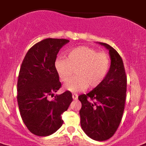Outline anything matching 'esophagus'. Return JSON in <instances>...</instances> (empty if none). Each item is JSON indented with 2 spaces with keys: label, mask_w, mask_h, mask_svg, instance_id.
I'll list each match as a JSON object with an SVG mask.
<instances>
[{
  "label": "esophagus",
  "mask_w": 146,
  "mask_h": 146,
  "mask_svg": "<svg viewBox=\"0 0 146 146\" xmlns=\"http://www.w3.org/2000/svg\"><path fill=\"white\" fill-rule=\"evenodd\" d=\"M78 95L77 94H72V98L74 100H77L78 99Z\"/></svg>",
  "instance_id": "esophagus-1"
}]
</instances>
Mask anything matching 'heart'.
<instances>
[{"label": "heart", "instance_id": "obj_1", "mask_svg": "<svg viewBox=\"0 0 146 146\" xmlns=\"http://www.w3.org/2000/svg\"><path fill=\"white\" fill-rule=\"evenodd\" d=\"M110 60L104 52L96 49L80 46L66 53V59L59 57L54 62V68L62 82L68 81L74 74L76 75L65 86L72 92H78L90 88H96L102 84L110 69Z\"/></svg>", "mask_w": 146, "mask_h": 146}]
</instances>
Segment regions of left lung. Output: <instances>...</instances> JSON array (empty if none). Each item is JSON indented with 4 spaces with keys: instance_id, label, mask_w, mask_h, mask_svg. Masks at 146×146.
<instances>
[{
    "instance_id": "1",
    "label": "left lung",
    "mask_w": 146,
    "mask_h": 146,
    "mask_svg": "<svg viewBox=\"0 0 146 146\" xmlns=\"http://www.w3.org/2000/svg\"><path fill=\"white\" fill-rule=\"evenodd\" d=\"M109 50L110 66L102 84L86 95L78 96L82 107L80 125L91 139L104 141L113 137L125 109L127 78L123 61L113 48L98 42ZM89 100H88V98Z\"/></svg>"
}]
</instances>
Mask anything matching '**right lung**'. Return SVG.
<instances>
[{
  "instance_id": "right-lung-1",
  "label": "right lung",
  "mask_w": 146,
  "mask_h": 146,
  "mask_svg": "<svg viewBox=\"0 0 146 146\" xmlns=\"http://www.w3.org/2000/svg\"><path fill=\"white\" fill-rule=\"evenodd\" d=\"M69 42L65 38H45L27 51L18 80L17 100L21 119L31 133L46 137L62 125L61 115L72 102L69 91L54 96L61 87L54 62L60 49Z\"/></svg>"
}]
</instances>
